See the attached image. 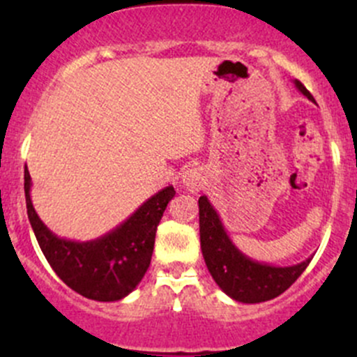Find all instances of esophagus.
<instances>
[{"instance_id":"34e87169","label":"esophagus","mask_w":357,"mask_h":357,"mask_svg":"<svg viewBox=\"0 0 357 357\" xmlns=\"http://www.w3.org/2000/svg\"><path fill=\"white\" fill-rule=\"evenodd\" d=\"M181 183L188 192L199 193L202 185H204V174H202L200 169L197 167H188L183 171L181 174Z\"/></svg>"}]
</instances>
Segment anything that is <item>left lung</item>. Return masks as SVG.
Masks as SVG:
<instances>
[{"label":"left lung","instance_id":"8db88e82","mask_svg":"<svg viewBox=\"0 0 357 357\" xmlns=\"http://www.w3.org/2000/svg\"><path fill=\"white\" fill-rule=\"evenodd\" d=\"M295 88L307 100L314 102L311 93L295 79ZM200 247L205 264L218 287L233 301L243 304L271 301L283 294L304 273L312 257L294 266H273L247 257L222 226L221 218L207 197L199 199Z\"/></svg>","mask_w":357,"mask_h":357}]
</instances>
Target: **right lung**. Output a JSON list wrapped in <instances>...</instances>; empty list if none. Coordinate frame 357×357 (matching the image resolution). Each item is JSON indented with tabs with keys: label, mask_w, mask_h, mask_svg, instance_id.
<instances>
[{
	"label": "right lung",
	"mask_w": 357,
	"mask_h": 357,
	"mask_svg": "<svg viewBox=\"0 0 357 357\" xmlns=\"http://www.w3.org/2000/svg\"><path fill=\"white\" fill-rule=\"evenodd\" d=\"M31 174L24 171L27 215L46 261L59 278L81 294L100 302L121 301L138 287L152 261L157 226L172 197V186L143 202L124 222L89 242L60 238L39 219L31 200Z\"/></svg>",
	"instance_id": "right-lung-1"
}]
</instances>
